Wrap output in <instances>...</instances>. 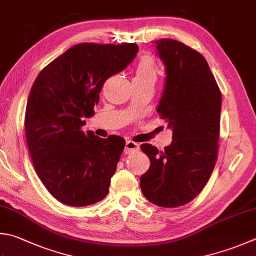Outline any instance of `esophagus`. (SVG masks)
<instances>
[{
	"label": "esophagus",
	"mask_w": 256,
	"mask_h": 256,
	"mask_svg": "<svg viewBox=\"0 0 256 256\" xmlns=\"http://www.w3.org/2000/svg\"><path fill=\"white\" fill-rule=\"evenodd\" d=\"M139 149V144L134 142L132 140H127L124 144V154H132L134 152H137Z\"/></svg>",
	"instance_id": "obj_1"
}]
</instances>
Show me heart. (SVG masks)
<instances>
[{
    "label": "heart",
    "mask_w": 256,
    "mask_h": 256,
    "mask_svg": "<svg viewBox=\"0 0 256 256\" xmlns=\"http://www.w3.org/2000/svg\"><path fill=\"white\" fill-rule=\"evenodd\" d=\"M157 78V64L156 61L150 54H144L139 60L137 68H136V76L134 79L138 80H150L155 82Z\"/></svg>",
    "instance_id": "b5f03b06"
}]
</instances>
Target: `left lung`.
<instances>
[{
  "label": "left lung",
  "mask_w": 256,
  "mask_h": 256,
  "mask_svg": "<svg viewBox=\"0 0 256 256\" xmlns=\"http://www.w3.org/2000/svg\"><path fill=\"white\" fill-rule=\"evenodd\" d=\"M166 69L157 112L172 130V142L159 152L142 150L150 167L140 177L144 196L162 207H178L200 194L213 172L218 152L222 94L205 58L172 38L154 42Z\"/></svg>",
  "instance_id": "1"
}]
</instances>
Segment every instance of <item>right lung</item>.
<instances>
[{
  "label": "right lung",
  "instance_id": "right-lung-1",
  "mask_svg": "<svg viewBox=\"0 0 256 256\" xmlns=\"http://www.w3.org/2000/svg\"><path fill=\"white\" fill-rule=\"evenodd\" d=\"M136 43H80L43 69L28 94L24 128L34 170L61 203L82 207L104 200L124 148V139L84 132L109 76L127 68Z\"/></svg>",
  "mask_w": 256,
  "mask_h": 256
}]
</instances>
